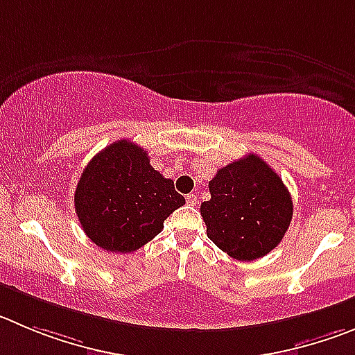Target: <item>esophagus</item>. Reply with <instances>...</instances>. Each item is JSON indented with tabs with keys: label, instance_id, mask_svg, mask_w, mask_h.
<instances>
[{
	"label": "esophagus",
	"instance_id": "obj_1",
	"mask_svg": "<svg viewBox=\"0 0 355 355\" xmlns=\"http://www.w3.org/2000/svg\"><path fill=\"white\" fill-rule=\"evenodd\" d=\"M185 201H187L189 205H196V203H200V198H198V194H194V193H191V194H187V196H185Z\"/></svg>",
	"mask_w": 355,
	"mask_h": 355
}]
</instances>
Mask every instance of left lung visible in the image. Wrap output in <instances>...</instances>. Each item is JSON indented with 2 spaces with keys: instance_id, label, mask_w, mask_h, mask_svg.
<instances>
[{
  "instance_id": "left-lung-1",
  "label": "left lung",
  "mask_w": 355,
  "mask_h": 355,
  "mask_svg": "<svg viewBox=\"0 0 355 355\" xmlns=\"http://www.w3.org/2000/svg\"><path fill=\"white\" fill-rule=\"evenodd\" d=\"M210 201L201 203L207 234L227 256L254 261L282 241L293 218V198L256 154L220 168L208 184Z\"/></svg>"
}]
</instances>
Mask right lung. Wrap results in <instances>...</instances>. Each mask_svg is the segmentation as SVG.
Here are the masks:
<instances>
[{"label": "right lung", "mask_w": 355, "mask_h": 355, "mask_svg": "<svg viewBox=\"0 0 355 355\" xmlns=\"http://www.w3.org/2000/svg\"><path fill=\"white\" fill-rule=\"evenodd\" d=\"M185 203L173 180L150 166L147 150L119 140L91 159L75 191L82 230L107 252H135L157 236Z\"/></svg>", "instance_id": "obj_1"}]
</instances>
